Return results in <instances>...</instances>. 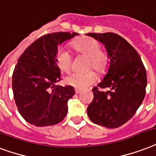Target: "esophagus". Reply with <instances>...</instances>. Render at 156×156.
I'll list each match as a JSON object with an SVG mask.
<instances>
[{
    "label": "esophagus",
    "instance_id": "esophagus-1",
    "mask_svg": "<svg viewBox=\"0 0 156 156\" xmlns=\"http://www.w3.org/2000/svg\"><path fill=\"white\" fill-rule=\"evenodd\" d=\"M81 92V90H79V89L78 88H75V93L76 94H79Z\"/></svg>",
    "mask_w": 156,
    "mask_h": 156
}]
</instances>
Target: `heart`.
Masks as SVG:
<instances>
[{
    "mask_svg": "<svg viewBox=\"0 0 156 156\" xmlns=\"http://www.w3.org/2000/svg\"><path fill=\"white\" fill-rule=\"evenodd\" d=\"M71 46L76 51L89 57L88 68L99 73H105L110 65V57L106 51L101 49V44L97 39L83 37L73 41ZM55 62L62 72L68 73L72 66V56L65 47H59L55 55ZM96 73L90 70L86 73L73 72L65 78L68 85L78 89H85L97 81Z\"/></svg>",
    "mask_w": 156,
    "mask_h": 156,
    "instance_id": "obj_1",
    "label": "heart"
}]
</instances>
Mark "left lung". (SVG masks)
I'll use <instances>...</instances> for the list:
<instances>
[{
    "label": "left lung",
    "instance_id": "obj_1",
    "mask_svg": "<svg viewBox=\"0 0 156 156\" xmlns=\"http://www.w3.org/2000/svg\"><path fill=\"white\" fill-rule=\"evenodd\" d=\"M105 46L110 67L103 80L92 89L87 107L89 119L105 128L120 127L133 118L146 95L147 71L137 51L116 33H87ZM110 88L106 93L99 90Z\"/></svg>",
    "mask_w": 156,
    "mask_h": 156
}]
</instances>
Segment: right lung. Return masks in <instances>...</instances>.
Returning <instances> with one entry per match:
<instances>
[{"instance_id":"obj_1","label":"right lung","mask_w":156,"mask_h":156,"mask_svg":"<svg viewBox=\"0 0 156 156\" xmlns=\"http://www.w3.org/2000/svg\"><path fill=\"white\" fill-rule=\"evenodd\" d=\"M77 33H48L33 41L18 59L12 76V89L18 110L37 127L61 122L68 112V101L75 94L72 86H56L61 80L55 62L58 46Z\"/></svg>"}]
</instances>
